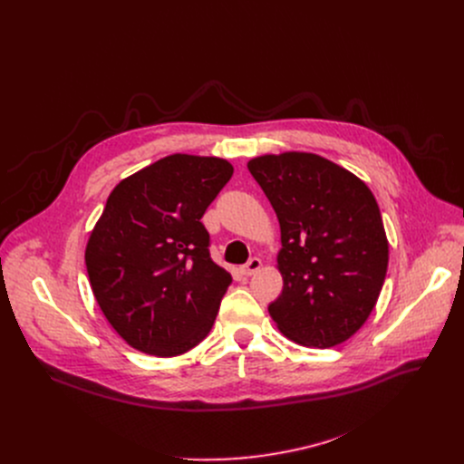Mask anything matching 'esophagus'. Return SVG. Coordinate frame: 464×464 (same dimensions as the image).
<instances>
[{
    "label": "esophagus",
    "mask_w": 464,
    "mask_h": 464,
    "mask_svg": "<svg viewBox=\"0 0 464 464\" xmlns=\"http://www.w3.org/2000/svg\"><path fill=\"white\" fill-rule=\"evenodd\" d=\"M260 266H262V262H260V258H251V260H247V264H244V266L240 268V272H242V276L249 277V276L256 274V272L260 270Z\"/></svg>",
    "instance_id": "esophagus-1"
}]
</instances>
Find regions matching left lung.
I'll list each match as a JSON object with an SVG mask.
<instances>
[{"mask_svg": "<svg viewBox=\"0 0 464 464\" xmlns=\"http://www.w3.org/2000/svg\"><path fill=\"white\" fill-rule=\"evenodd\" d=\"M281 227L283 292L268 306L281 333L310 349L347 342L382 292L389 244L371 188L312 152L247 161Z\"/></svg>", "mask_w": 464, "mask_h": 464, "instance_id": "left-lung-1", "label": "left lung"}]
</instances>
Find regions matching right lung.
I'll return each mask as SVG.
<instances>
[{"instance_id": "right-lung-1", "label": "right lung", "mask_w": 464, "mask_h": 464, "mask_svg": "<svg viewBox=\"0 0 464 464\" xmlns=\"http://www.w3.org/2000/svg\"><path fill=\"white\" fill-rule=\"evenodd\" d=\"M231 176L227 160L170 154L110 192L84 260L97 304L130 347L172 358L209 334L231 274L209 256L200 218Z\"/></svg>"}]
</instances>
